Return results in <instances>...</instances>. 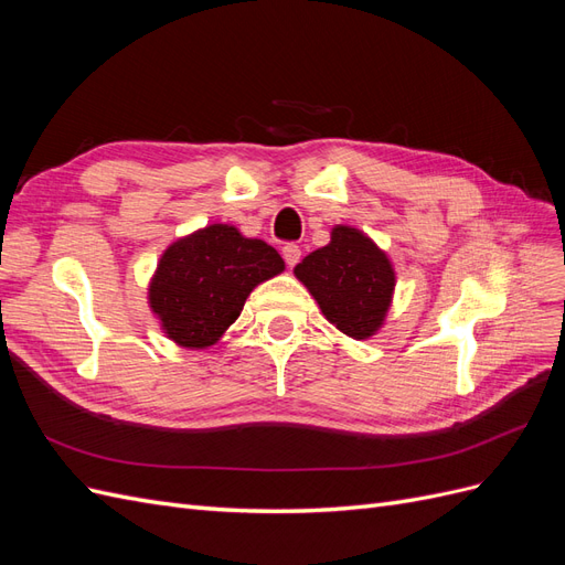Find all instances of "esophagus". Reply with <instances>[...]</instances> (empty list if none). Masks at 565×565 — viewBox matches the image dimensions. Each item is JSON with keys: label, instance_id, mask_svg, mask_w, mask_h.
I'll list each match as a JSON object with an SVG mask.
<instances>
[{"label": "esophagus", "instance_id": "34e87169", "mask_svg": "<svg viewBox=\"0 0 565 565\" xmlns=\"http://www.w3.org/2000/svg\"><path fill=\"white\" fill-rule=\"evenodd\" d=\"M282 256H285L287 266L292 268V266H297L299 259H301V249H299V245H295V243H287V245L282 247Z\"/></svg>", "mask_w": 565, "mask_h": 565}]
</instances>
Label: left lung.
<instances>
[{"mask_svg":"<svg viewBox=\"0 0 565 565\" xmlns=\"http://www.w3.org/2000/svg\"><path fill=\"white\" fill-rule=\"evenodd\" d=\"M295 276L322 316L353 339H367L382 328L396 287L388 256L351 226H334L330 245L306 256Z\"/></svg>","mask_w":565,"mask_h":565,"instance_id":"8db88e82","label":"left lung"}]
</instances>
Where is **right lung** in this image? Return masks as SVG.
<instances>
[{
	"mask_svg": "<svg viewBox=\"0 0 565 565\" xmlns=\"http://www.w3.org/2000/svg\"><path fill=\"white\" fill-rule=\"evenodd\" d=\"M282 270L268 243L212 224L167 247L150 280V309L179 347L207 349L241 316L252 289Z\"/></svg>",
	"mask_w": 565,
	"mask_h": 565,
	"instance_id": "right-lung-1",
	"label": "right lung"
}]
</instances>
